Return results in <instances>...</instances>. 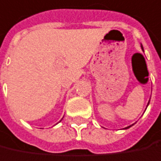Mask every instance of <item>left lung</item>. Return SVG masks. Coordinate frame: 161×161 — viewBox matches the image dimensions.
Returning a JSON list of instances; mask_svg holds the SVG:
<instances>
[{"mask_svg":"<svg viewBox=\"0 0 161 161\" xmlns=\"http://www.w3.org/2000/svg\"><path fill=\"white\" fill-rule=\"evenodd\" d=\"M141 48H142V50L144 51V49H143V46H142V44H141ZM148 104H149V102H148ZM148 104H147V106H148ZM132 125H133V124H131V125H130V126H128V127H126V128H124V129H129V128H130V127H131Z\"/></svg>","mask_w":161,"mask_h":161,"instance_id":"8db88e82","label":"left lung"}]
</instances>
